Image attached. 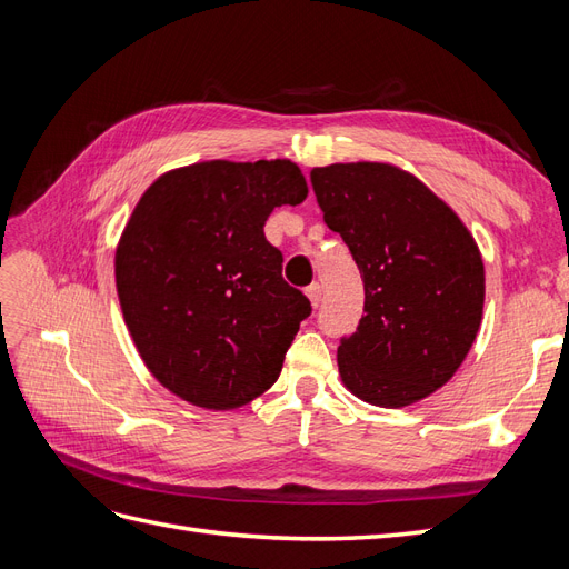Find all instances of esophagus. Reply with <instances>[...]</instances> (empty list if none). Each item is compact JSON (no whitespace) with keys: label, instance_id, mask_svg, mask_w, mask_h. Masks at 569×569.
<instances>
[{"label":"esophagus","instance_id":"obj_1","mask_svg":"<svg viewBox=\"0 0 569 569\" xmlns=\"http://www.w3.org/2000/svg\"><path fill=\"white\" fill-rule=\"evenodd\" d=\"M306 297L311 299L313 306H318L320 299H322V284H320V282H313L311 287H306Z\"/></svg>","mask_w":569,"mask_h":569}]
</instances>
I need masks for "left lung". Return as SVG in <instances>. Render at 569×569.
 I'll return each instance as SVG.
<instances>
[{"label":"left lung","instance_id":"1","mask_svg":"<svg viewBox=\"0 0 569 569\" xmlns=\"http://www.w3.org/2000/svg\"><path fill=\"white\" fill-rule=\"evenodd\" d=\"M311 182L366 289V316L337 349L341 385L380 408L427 399L462 366L485 313L472 232L399 166L332 163L313 168Z\"/></svg>","mask_w":569,"mask_h":569}]
</instances>
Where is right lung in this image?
<instances>
[{"label": "right lung", "instance_id": "add662e5", "mask_svg": "<svg viewBox=\"0 0 569 569\" xmlns=\"http://www.w3.org/2000/svg\"><path fill=\"white\" fill-rule=\"evenodd\" d=\"M297 163L199 161L153 180L116 247V289L137 353L178 399L234 410L278 382L311 303L282 280L263 232L297 206Z\"/></svg>", "mask_w": 569, "mask_h": 569}]
</instances>
